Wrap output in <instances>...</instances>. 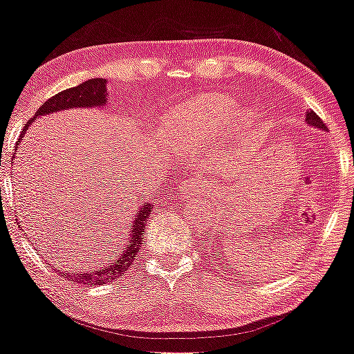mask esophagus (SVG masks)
I'll use <instances>...</instances> for the list:
<instances>
[{"mask_svg": "<svg viewBox=\"0 0 354 354\" xmlns=\"http://www.w3.org/2000/svg\"><path fill=\"white\" fill-rule=\"evenodd\" d=\"M200 183H202V181H200L198 178H192V180L183 181V185H181V188H180L181 197H183V198H194L195 195L198 194Z\"/></svg>", "mask_w": 354, "mask_h": 354, "instance_id": "esophagus-1", "label": "esophagus"}]
</instances>
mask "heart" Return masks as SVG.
<instances>
[{
    "label": "heart",
    "instance_id": "obj_1",
    "mask_svg": "<svg viewBox=\"0 0 354 354\" xmlns=\"http://www.w3.org/2000/svg\"><path fill=\"white\" fill-rule=\"evenodd\" d=\"M234 102L223 95H203L198 101L188 102L185 108L174 111L164 120L160 135L167 144L183 151L198 147L205 138L219 133L234 116ZM255 114L243 111L236 118L238 130L252 127Z\"/></svg>",
    "mask_w": 354,
    "mask_h": 354
}]
</instances>
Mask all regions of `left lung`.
Returning a JSON list of instances; mask_svg holds the SVG:
<instances>
[{
  "mask_svg": "<svg viewBox=\"0 0 354 354\" xmlns=\"http://www.w3.org/2000/svg\"><path fill=\"white\" fill-rule=\"evenodd\" d=\"M305 120H306V123L312 124V127H317V128H322V130H326V124H324V121L320 120V118L317 116V114L313 113V111H308V113H306V118H305ZM223 243L226 245V248H227V243H226V241H223ZM212 250H214V248H212ZM223 252H224V250H223ZM214 255L219 257V255H221V248H216V250H214ZM210 266H212V260H210Z\"/></svg>",
  "mask_w": 354,
  "mask_h": 354,
  "instance_id": "1",
  "label": "left lung"
}]
</instances>
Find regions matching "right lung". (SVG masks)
<instances>
[{"mask_svg": "<svg viewBox=\"0 0 354 354\" xmlns=\"http://www.w3.org/2000/svg\"><path fill=\"white\" fill-rule=\"evenodd\" d=\"M106 78H91V80L84 82V84L77 85V87L66 88V91L59 92V94L53 95L51 99L44 102L34 118L27 121L24 127L22 133H20L19 142L22 140L25 131L28 130L35 118L42 116V114H53L63 109H73V108H101L108 99V91H106ZM19 145V144H17ZM17 151V149H15ZM151 217V203H145L138 209L135 219L128 224V234L127 243L120 248V253L113 255L109 262L102 263V266L95 267L92 270H84V272H63L66 277H70L71 283L82 284V286H102V284H109L113 281L120 279L135 262L138 250H140L142 241H144L145 234V224Z\"/></svg>", "mask_w": 354, "mask_h": 354, "instance_id": "add662e5", "label": "right lung"}]
</instances>
